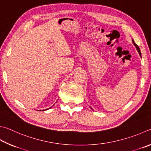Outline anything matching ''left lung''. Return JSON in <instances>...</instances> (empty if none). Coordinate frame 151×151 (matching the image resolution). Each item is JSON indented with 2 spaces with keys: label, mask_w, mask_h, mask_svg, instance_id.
Wrapping results in <instances>:
<instances>
[{
  "label": "left lung",
  "mask_w": 151,
  "mask_h": 151,
  "mask_svg": "<svg viewBox=\"0 0 151 151\" xmlns=\"http://www.w3.org/2000/svg\"><path fill=\"white\" fill-rule=\"evenodd\" d=\"M132 41H133V44L134 45V46L136 47V48H137V51H138V52H139V55H141V50H140V48H139V47L137 46V45L134 43V40H132Z\"/></svg>",
  "instance_id": "left-lung-1"
}]
</instances>
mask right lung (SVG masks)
Returning <instances> with one entry per match:
<instances>
[{
  "mask_svg": "<svg viewBox=\"0 0 151 151\" xmlns=\"http://www.w3.org/2000/svg\"><path fill=\"white\" fill-rule=\"evenodd\" d=\"M50 108H51V107H50ZM50 108H49V109H50ZM47 109H45V110H47Z\"/></svg>",
  "mask_w": 151,
  "mask_h": 151,
  "instance_id": "add662e5",
  "label": "right lung"
}]
</instances>
